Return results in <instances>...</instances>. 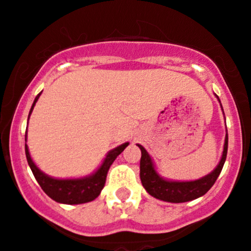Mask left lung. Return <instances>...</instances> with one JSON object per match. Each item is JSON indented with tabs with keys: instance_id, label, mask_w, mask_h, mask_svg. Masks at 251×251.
I'll return each mask as SVG.
<instances>
[{
	"instance_id": "1",
	"label": "left lung",
	"mask_w": 251,
	"mask_h": 251,
	"mask_svg": "<svg viewBox=\"0 0 251 251\" xmlns=\"http://www.w3.org/2000/svg\"><path fill=\"white\" fill-rule=\"evenodd\" d=\"M139 147L141 150L140 178H141V183L145 189L157 200L171 203H183L202 197L215 183L218 176L221 175L224 162H226V152H228V133L226 136L223 156H222V160L217 168L203 178L191 182H172L161 178L154 171L153 163H152L151 157L146 150L141 145H139Z\"/></svg>"
}]
</instances>
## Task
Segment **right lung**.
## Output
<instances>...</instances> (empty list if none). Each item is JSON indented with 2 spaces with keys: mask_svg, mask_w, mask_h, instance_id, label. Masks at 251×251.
Listing matches in <instances>:
<instances>
[{
  "mask_svg": "<svg viewBox=\"0 0 251 251\" xmlns=\"http://www.w3.org/2000/svg\"><path fill=\"white\" fill-rule=\"evenodd\" d=\"M39 95H41V93L34 99L33 105L30 107L29 115L33 110ZM25 137H27V133H25ZM127 146L128 144L126 142V144L110 151L101 167L97 172L90 176V177H85V178L80 179H55L44 175L42 171L37 168V166L34 165L32 158H30L27 145H25V157H27L28 165H29L32 172H33L37 182H38L41 188L43 189L47 196L50 197L51 200L55 201V202L63 203V204H81V203L91 202L99 196L101 189L104 188L105 182H106V176L107 172H109L110 166L112 165L115 158L118 157L119 154Z\"/></svg>",
  "mask_w": 251,
  "mask_h": 251,
  "instance_id": "add662e5",
  "label": "right lung"
}]
</instances>
